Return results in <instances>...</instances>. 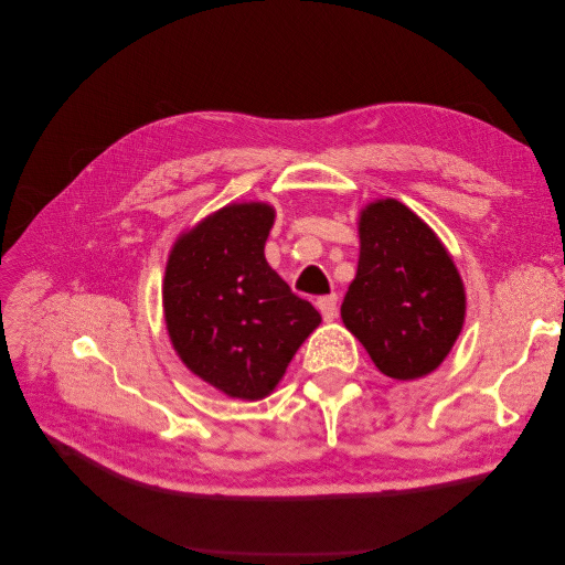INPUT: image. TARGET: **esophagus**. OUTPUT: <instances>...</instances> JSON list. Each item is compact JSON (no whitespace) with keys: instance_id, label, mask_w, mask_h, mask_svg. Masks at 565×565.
<instances>
[{"instance_id":"1","label":"esophagus","mask_w":565,"mask_h":565,"mask_svg":"<svg viewBox=\"0 0 565 565\" xmlns=\"http://www.w3.org/2000/svg\"><path fill=\"white\" fill-rule=\"evenodd\" d=\"M318 311L322 313L324 320H334L337 318V295H328V297H320L316 301Z\"/></svg>"}]
</instances>
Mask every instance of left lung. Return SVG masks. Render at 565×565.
Masks as SVG:
<instances>
[{
    "mask_svg": "<svg viewBox=\"0 0 565 565\" xmlns=\"http://www.w3.org/2000/svg\"><path fill=\"white\" fill-rule=\"evenodd\" d=\"M361 256L341 320L391 380L434 372L461 332L465 282L448 249L398 200H374L358 221Z\"/></svg>",
    "mask_w": 565,
    "mask_h": 565,
    "instance_id": "8db88e82",
    "label": "left lung"
}]
</instances>
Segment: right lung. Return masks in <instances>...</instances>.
<instances>
[{"label":"right lung","instance_id":"right-lung-1","mask_svg":"<svg viewBox=\"0 0 565 565\" xmlns=\"http://www.w3.org/2000/svg\"><path fill=\"white\" fill-rule=\"evenodd\" d=\"M276 210L233 202L179 235L169 252L162 306L183 365L231 398L262 401L318 324L264 256Z\"/></svg>","mask_w":565,"mask_h":565}]
</instances>
